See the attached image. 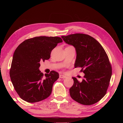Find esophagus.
<instances>
[{
    "label": "esophagus",
    "instance_id": "obj_1",
    "mask_svg": "<svg viewBox=\"0 0 123 123\" xmlns=\"http://www.w3.org/2000/svg\"><path fill=\"white\" fill-rule=\"evenodd\" d=\"M59 77L60 78H63V79H64V78H67V76H66V75H64V74H60Z\"/></svg>",
    "mask_w": 123,
    "mask_h": 123
}]
</instances>
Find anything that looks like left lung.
I'll return each instance as SVG.
<instances>
[{"label": "left lung", "mask_w": 123, "mask_h": 123, "mask_svg": "<svg viewBox=\"0 0 123 123\" xmlns=\"http://www.w3.org/2000/svg\"><path fill=\"white\" fill-rule=\"evenodd\" d=\"M61 37L66 43L74 46L77 52L74 67L81 68L84 79L79 82L72 77L74 83L70 95L82 105H91L106 95L112 74L107 54L96 39L85 34L77 33Z\"/></svg>", "instance_id": "1"}]
</instances>
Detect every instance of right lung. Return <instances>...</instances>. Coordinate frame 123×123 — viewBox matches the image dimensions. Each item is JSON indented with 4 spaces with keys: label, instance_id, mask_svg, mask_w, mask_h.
<instances>
[{
    "label": "right lung",
    "instance_id": "right-lung-1",
    "mask_svg": "<svg viewBox=\"0 0 123 123\" xmlns=\"http://www.w3.org/2000/svg\"><path fill=\"white\" fill-rule=\"evenodd\" d=\"M62 42L56 36H38L26 40L16 49L9 74L15 90L23 100L36 103L51 95L59 74L51 71L44 76L39 70L40 62L49 59L52 49Z\"/></svg>",
    "mask_w": 123,
    "mask_h": 123
}]
</instances>
